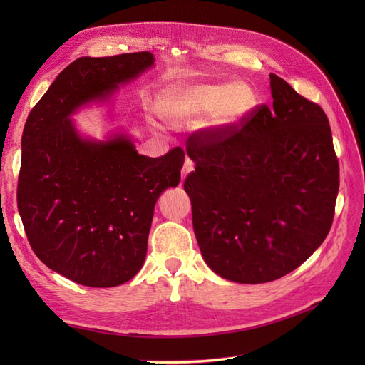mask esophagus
I'll return each mask as SVG.
<instances>
[{"label":"esophagus","instance_id":"1","mask_svg":"<svg viewBox=\"0 0 365 365\" xmlns=\"http://www.w3.org/2000/svg\"><path fill=\"white\" fill-rule=\"evenodd\" d=\"M193 170H195V163H193L190 158H187L185 163H184V165H182V170H181V180L184 181L185 176L189 175L190 172H193Z\"/></svg>","mask_w":365,"mask_h":365}]
</instances>
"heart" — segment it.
<instances>
[{
    "instance_id": "obj_1",
    "label": "heart",
    "mask_w": 365,
    "mask_h": 365,
    "mask_svg": "<svg viewBox=\"0 0 365 365\" xmlns=\"http://www.w3.org/2000/svg\"><path fill=\"white\" fill-rule=\"evenodd\" d=\"M256 105V94L245 82L196 83L175 86L160 103V115L172 126H181L212 114L217 126L235 125Z\"/></svg>"
}]
</instances>
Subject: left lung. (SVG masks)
<instances>
[{
  "label": "left lung",
  "instance_id": "left-lung-1",
  "mask_svg": "<svg viewBox=\"0 0 365 365\" xmlns=\"http://www.w3.org/2000/svg\"><path fill=\"white\" fill-rule=\"evenodd\" d=\"M272 108L187 138L184 181L195 236L222 279L267 283L323 244L335 215L339 164L322 106L269 74Z\"/></svg>",
  "mask_w": 365,
  "mask_h": 365
}]
</instances>
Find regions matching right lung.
Masks as SVG:
<instances>
[{
    "label": "right lung",
    "instance_id": "obj_1",
    "mask_svg": "<svg viewBox=\"0 0 365 365\" xmlns=\"http://www.w3.org/2000/svg\"><path fill=\"white\" fill-rule=\"evenodd\" d=\"M149 51L79 58L31 109L21 140L18 212L42 263L76 283L113 288L141 269L153 208L181 180L184 150L140 155L126 134L83 138L70 118L153 65Z\"/></svg>",
    "mask_w": 365,
    "mask_h": 365
}]
</instances>
